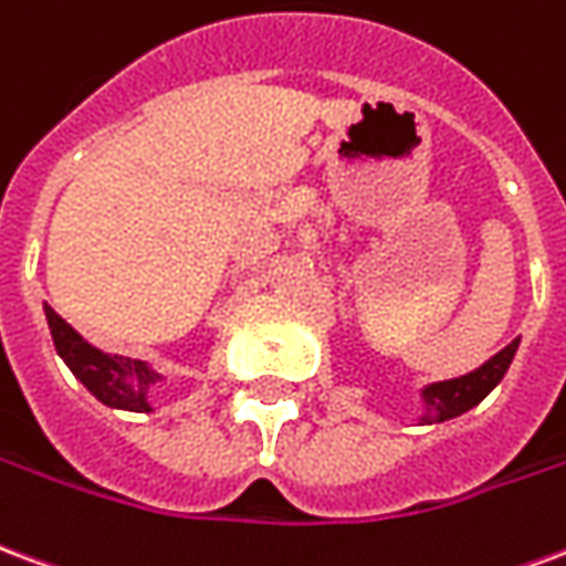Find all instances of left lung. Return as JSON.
I'll use <instances>...</instances> for the list:
<instances>
[{
  "label": "left lung",
  "mask_w": 566,
  "mask_h": 566,
  "mask_svg": "<svg viewBox=\"0 0 566 566\" xmlns=\"http://www.w3.org/2000/svg\"><path fill=\"white\" fill-rule=\"evenodd\" d=\"M515 349H518V340H513L510 346H503L497 356L489 358V361H485L482 368L473 370V374H464V377L455 379H443V382H434V386L422 389V422H447V419H455V416L468 413L470 407H476V403L501 382L506 368H510V361H513Z\"/></svg>",
  "instance_id": "8db88e82"
}]
</instances>
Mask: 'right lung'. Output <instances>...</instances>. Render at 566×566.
Here are the masks:
<instances>
[{"label": "right lung", "instance_id": "1", "mask_svg": "<svg viewBox=\"0 0 566 566\" xmlns=\"http://www.w3.org/2000/svg\"><path fill=\"white\" fill-rule=\"evenodd\" d=\"M48 325H51V337L56 353L72 374L86 389L96 395L98 401L117 407V410H132V413H150V401L147 391L159 379V374L138 358L111 356L102 353L93 344H86L81 334L74 332L72 325L65 323L53 307H44Z\"/></svg>", "mask_w": 566, "mask_h": 566}]
</instances>
